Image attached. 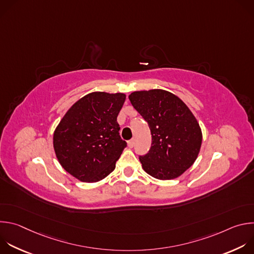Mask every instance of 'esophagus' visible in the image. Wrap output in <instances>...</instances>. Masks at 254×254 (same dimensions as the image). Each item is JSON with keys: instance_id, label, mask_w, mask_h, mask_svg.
<instances>
[{"instance_id": "obj_1", "label": "esophagus", "mask_w": 254, "mask_h": 254, "mask_svg": "<svg viewBox=\"0 0 254 254\" xmlns=\"http://www.w3.org/2000/svg\"><path fill=\"white\" fill-rule=\"evenodd\" d=\"M133 144H134V140H133V139H129V140L127 141V146H128L129 148H133Z\"/></svg>"}]
</instances>
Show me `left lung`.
Here are the masks:
<instances>
[{
    "label": "left lung",
    "mask_w": 254,
    "mask_h": 254,
    "mask_svg": "<svg viewBox=\"0 0 254 254\" xmlns=\"http://www.w3.org/2000/svg\"><path fill=\"white\" fill-rule=\"evenodd\" d=\"M128 98L152 134L150 151L139 156L142 169L159 180L182 175L196 161L202 142L200 126L188 106L163 89L134 91Z\"/></svg>",
    "instance_id": "obj_1"
}]
</instances>
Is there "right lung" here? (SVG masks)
<instances>
[{
    "mask_svg": "<svg viewBox=\"0 0 254 254\" xmlns=\"http://www.w3.org/2000/svg\"><path fill=\"white\" fill-rule=\"evenodd\" d=\"M124 93L91 92L72 105L53 135L56 157L63 169L82 182H98L116 168L127 141L117 118Z\"/></svg>",
    "mask_w": 254,
    "mask_h": 254,
    "instance_id": "add662e5",
    "label": "right lung"
}]
</instances>
